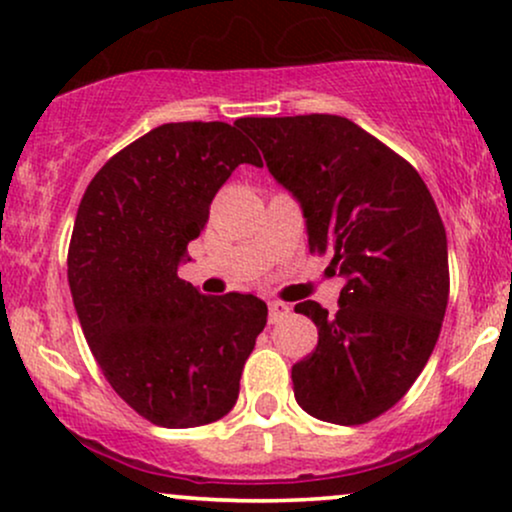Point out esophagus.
I'll use <instances>...</instances> for the list:
<instances>
[{
    "mask_svg": "<svg viewBox=\"0 0 512 512\" xmlns=\"http://www.w3.org/2000/svg\"><path fill=\"white\" fill-rule=\"evenodd\" d=\"M286 315H291V305L284 301H272L269 303V322L284 320Z\"/></svg>",
    "mask_w": 512,
    "mask_h": 512,
    "instance_id": "obj_1",
    "label": "esophagus"
}]
</instances>
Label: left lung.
Here are the masks:
<instances>
[{
  "label": "left lung",
  "mask_w": 512,
  "mask_h": 512,
  "mask_svg": "<svg viewBox=\"0 0 512 512\" xmlns=\"http://www.w3.org/2000/svg\"><path fill=\"white\" fill-rule=\"evenodd\" d=\"M269 173L301 202L310 252L344 276L339 310L303 301L317 346L291 368L296 402L358 426L409 392L448 308V238L416 168L339 115L243 117Z\"/></svg>",
  "instance_id": "8db88e82"
}]
</instances>
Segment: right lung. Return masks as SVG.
Segmentation results:
<instances>
[{
  "label": "right lung",
  "mask_w": 512,
  "mask_h": 512,
  "mask_svg": "<svg viewBox=\"0 0 512 512\" xmlns=\"http://www.w3.org/2000/svg\"><path fill=\"white\" fill-rule=\"evenodd\" d=\"M226 122H168L125 146L88 182L67 279L105 380L146 421L192 428L236 404L240 373L267 325L255 296H204L178 267L211 199L255 144Z\"/></svg>",
  "instance_id": "1"
}]
</instances>
